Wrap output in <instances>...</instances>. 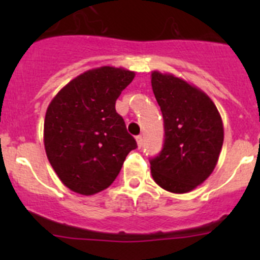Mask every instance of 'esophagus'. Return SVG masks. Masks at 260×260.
Returning <instances> with one entry per match:
<instances>
[{
	"label": "esophagus",
	"mask_w": 260,
	"mask_h": 260,
	"mask_svg": "<svg viewBox=\"0 0 260 260\" xmlns=\"http://www.w3.org/2000/svg\"><path fill=\"white\" fill-rule=\"evenodd\" d=\"M136 140H137V145H138V147H142V145H143V137L142 136H137V137H136Z\"/></svg>",
	"instance_id": "obj_1"
}]
</instances>
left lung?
<instances>
[{"label": "left lung", "instance_id": "8db88e82", "mask_svg": "<svg viewBox=\"0 0 260 260\" xmlns=\"http://www.w3.org/2000/svg\"><path fill=\"white\" fill-rule=\"evenodd\" d=\"M152 90L164 117V146L149 158L157 185L175 193L210 176L224 141L221 117L204 91L170 74L152 73Z\"/></svg>", "mask_w": 260, "mask_h": 260}]
</instances>
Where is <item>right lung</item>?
<instances>
[{"label":"right lung","mask_w":260,"mask_h":260,"mask_svg":"<svg viewBox=\"0 0 260 260\" xmlns=\"http://www.w3.org/2000/svg\"><path fill=\"white\" fill-rule=\"evenodd\" d=\"M135 73L102 67L65 85L50 103L44 143L52 169L67 187L94 195L113 183L125 157L137 148L115 101Z\"/></svg>","instance_id":"obj_1"}]
</instances>
